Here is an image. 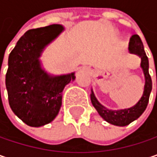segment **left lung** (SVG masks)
Masks as SVG:
<instances>
[{
    "mask_svg": "<svg viewBox=\"0 0 157 157\" xmlns=\"http://www.w3.org/2000/svg\"><path fill=\"white\" fill-rule=\"evenodd\" d=\"M129 50L132 53H136L141 57V67L144 71V75L146 77V84H145V90L142 98L139 100V101L136 104L135 106L125 109H120V110H110L105 107H103L95 98L93 92L92 91L91 94V101L93 103V107L97 109L99 114L110 124L116 125V126H127L132 121L139 118L142 113L147 109L151 90H152V80L148 72V58L145 53L143 43L140 39L138 35H133L130 37L129 40Z\"/></svg>",
    "mask_w": 157,
    "mask_h": 157,
    "instance_id": "obj_1",
    "label": "left lung"
}]
</instances>
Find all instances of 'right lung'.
<instances>
[{
  "label": "right lung",
  "instance_id": "right-lung-1",
  "mask_svg": "<svg viewBox=\"0 0 157 157\" xmlns=\"http://www.w3.org/2000/svg\"><path fill=\"white\" fill-rule=\"evenodd\" d=\"M62 30L57 24L29 29L9 56L5 80L9 104L30 127L44 126L56 117L64 86L75 78L74 73L50 77L40 68L38 57L42 50Z\"/></svg>",
  "mask_w": 157,
  "mask_h": 157
}]
</instances>
